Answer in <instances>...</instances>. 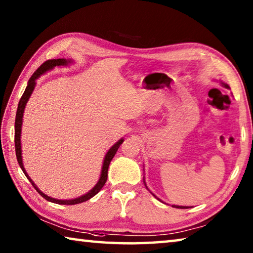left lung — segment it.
I'll list each match as a JSON object with an SVG mask.
<instances>
[{"mask_svg": "<svg viewBox=\"0 0 253 253\" xmlns=\"http://www.w3.org/2000/svg\"><path fill=\"white\" fill-rule=\"evenodd\" d=\"M221 84L223 85V87L228 88V89L230 88V87H229V84H224V83H222V81H221ZM144 184H145V186H146V188L148 190V187H147V185H146V182H145V178H144ZM148 191H149V190H148ZM151 193H152V192H151ZM152 194H153V193H152ZM153 195H154V194H153ZM154 196H155V198H156L157 200H160V199L157 198L156 195H154ZM160 201H161V200H160ZM172 207H173V208H176V209H187V208H190V207H182V205H172Z\"/></svg>", "mask_w": 253, "mask_h": 253, "instance_id": "1", "label": "left lung"}]
</instances>
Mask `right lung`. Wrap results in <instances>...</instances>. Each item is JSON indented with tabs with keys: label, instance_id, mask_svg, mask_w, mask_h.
<instances>
[{
	"label": "right lung",
	"instance_id": "right-lung-1",
	"mask_svg": "<svg viewBox=\"0 0 253 253\" xmlns=\"http://www.w3.org/2000/svg\"><path fill=\"white\" fill-rule=\"evenodd\" d=\"M72 62L71 59H52V60H48V61H45L44 63H42V65L38 68L37 71L34 72L32 75L31 78L29 79L28 81V85L27 88H25V90L23 92L22 97H21L20 102H19V106H18V110H16V116H15V131H14V144H15V154H16V158H18V163L20 165L21 169L23 170V173L27 178L29 179L31 184L33 185V187L36 188L38 191V193H39L42 198H44L46 201H49V202H52V203H57V204H63V205H74V204H79V203H83L85 202V201H88L89 199H91L92 196H95L98 192H99L102 186L105 185V183L107 181V176H108V168H109V164L111 160H113L115 154L118 151V148L124 142V138H121L118 140L116 144H114L113 146H111L108 152L106 153V155L104 157V163H102V168H101V173H100V177L98 179V182L95 186H93L90 191L87 192V193L79 196V198H76V199H71V200H58V199H53L51 198V196H48L46 194H44L43 192H42L39 187L36 185V183H34L31 177L29 176L27 170H25L24 166H23V160H22V148H21V132H22V122H23V113H24V109H25V106H27V102L29 101V98L31 97L32 92L34 90V88H36V84H37V79L40 78V76L44 75L45 72H48L50 70H52L54 67H61V66H68L70 65Z\"/></svg>",
	"mask_w": 253,
	"mask_h": 253
}]
</instances>
